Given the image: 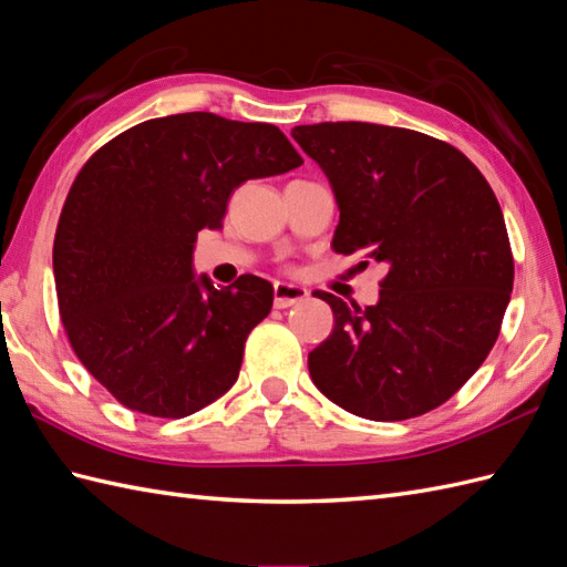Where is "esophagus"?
<instances>
[{"instance_id": "obj_1", "label": "esophagus", "mask_w": 567, "mask_h": 567, "mask_svg": "<svg viewBox=\"0 0 567 567\" xmlns=\"http://www.w3.org/2000/svg\"><path fill=\"white\" fill-rule=\"evenodd\" d=\"M308 298V288L288 281H276L274 284V306L276 308H291L296 303H303Z\"/></svg>"}]
</instances>
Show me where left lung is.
<instances>
[{
    "instance_id": "obj_1",
    "label": "left lung",
    "mask_w": 567,
    "mask_h": 567,
    "mask_svg": "<svg viewBox=\"0 0 567 567\" xmlns=\"http://www.w3.org/2000/svg\"><path fill=\"white\" fill-rule=\"evenodd\" d=\"M330 179L332 247L385 264L375 306L320 293L334 330L308 354L324 398L395 422L442 405L481 369L514 284L502 208L473 162L417 131L359 121L296 125Z\"/></svg>"
}]
</instances>
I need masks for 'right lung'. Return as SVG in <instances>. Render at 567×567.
Returning a JSON list of instances; mask_svg holds the SVG:
<instances>
[{
    "label": "right lung",
    "mask_w": 567,
    "mask_h": 567,
    "mask_svg": "<svg viewBox=\"0 0 567 567\" xmlns=\"http://www.w3.org/2000/svg\"><path fill=\"white\" fill-rule=\"evenodd\" d=\"M300 165L276 125L192 111L133 125L80 169L53 245L60 318L121 405L188 417L233 388L274 286L196 276V235L223 228L237 186Z\"/></svg>",
    "instance_id": "obj_1"
}]
</instances>
